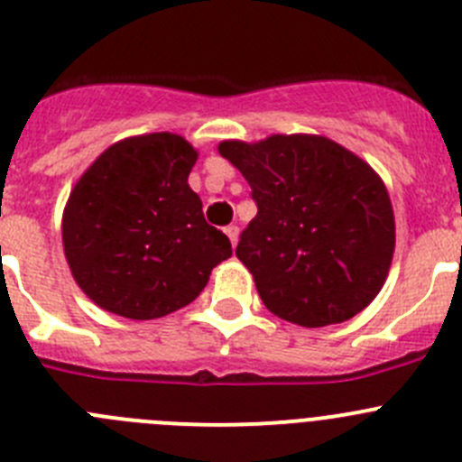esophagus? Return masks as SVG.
Wrapping results in <instances>:
<instances>
[{
  "instance_id": "34e87169",
  "label": "esophagus",
  "mask_w": 462,
  "mask_h": 462,
  "mask_svg": "<svg viewBox=\"0 0 462 462\" xmlns=\"http://www.w3.org/2000/svg\"><path fill=\"white\" fill-rule=\"evenodd\" d=\"M224 234L228 236V240H231V245L236 247V243H238V236H240V228L236 226V224H231V226L224 228Z\"/></svg>"
}]
</instances>
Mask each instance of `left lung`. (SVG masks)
<instances>
[{"instance_id": "1", "label": "left lung", "mask_w": 462, "mask_h": 462, "mask_svg": "<svg viewBox=\"0 0 462 462\" xmlns=\"http://www.w3.org/2000/svg\"><path fill=\"white\" fill-rule=\"evenodd\" d=\"M258 206L236 256L267 310L306 328L340 324L374 301L394 254V213L379 174L313 134L224 140Z\"/></svg>"}]
</instances>
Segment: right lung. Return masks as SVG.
I'll list each match as a JSON object with an SVG mask.
<instances>
[{
  "mask_svg": "<svg viewBox=\"0 0 462 462\" xmlns=\"http://www.w3.org/2000/svg\"><path fill=\"white\" fill-rule=\"evenodd\" d=\"M197 149L170 131L131 135L74 183L60 234L69 272L99 309L156 319L199 297L231 243L210 226L188 174Z\"/></svg>",
  "mask_w": 462,
  "mask_h": 462,
  "instance_id": "add662e5",
  "label": "right lung"
}]
</instances>
